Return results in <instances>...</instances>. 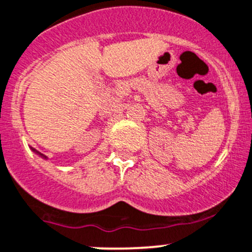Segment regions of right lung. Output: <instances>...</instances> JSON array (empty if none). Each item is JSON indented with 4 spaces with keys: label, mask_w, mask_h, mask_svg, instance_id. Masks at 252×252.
<instances>
[{
    "label": "right lung",
    "mask_w": 252,
    "mask_h": 252,
    "mask_svg": "<svg viewBox=\"0 0 252 252\" xmlns=\"http://www.w3.org/2000/svg\"><path fill=\"white\" fill-rule=\"evenodd\" d=\"M32 151H33V152H35V153H37V155H39V156H41V157H43L44 159H47V157H46V156H44V155H42V153H39L38 151H36V150H35V148H32Z\"/></svg>",
    "instance_id": "obj_1"
}]
</instances>
